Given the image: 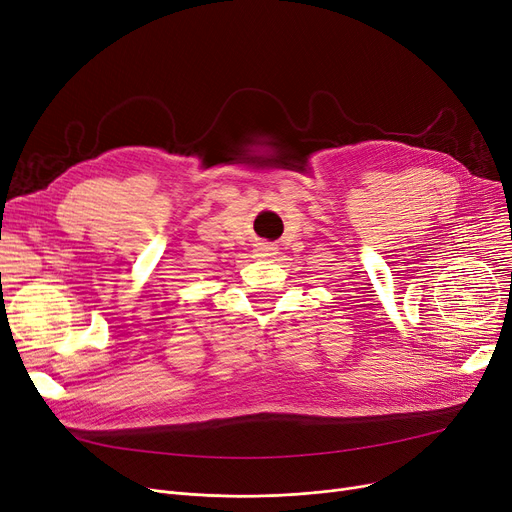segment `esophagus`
Listing matches in <instances>:
<instances>
[{"instance_id": "obj_1", "label": "esophagus", "mask_w": 512, "mask_h": 512, "mask_svg": "<svg viewBox=\"0 0 512 512\" xmlns=\"http://www.w3.org/2000/svg\"><path fill=\"white\" fill-rule=\"evenodd\" d=\"M255 253H257L259 257H270V255H276V247L270 245V242H259Z\"/></svg>"}]
</instances>
